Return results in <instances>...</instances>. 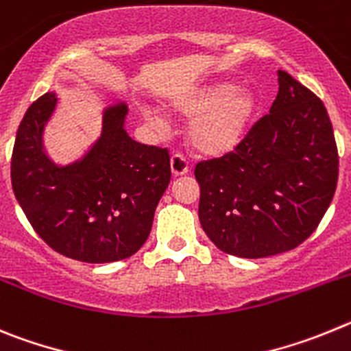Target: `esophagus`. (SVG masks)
<instances>
[{
  "mask_svg": "<svg viewBox=\"0 0 351 351\" xmlns=\"http://www.w3.org/2000/svg\"><path fill=\"white\" fill-rule=\"evenodd\" d=\"M169 164H171L173 176H183L189 173V162L182 154H173Z\"/></svg>",
  "mask_w": 351,
  "mask_h": 351,
  "instance_id": "obj_1",
  "label": "esophagus"
}]
</instances>
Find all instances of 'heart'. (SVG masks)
I'll return each mask as SVG.
<instances>
[{"label": "heart", "mask_w": 351, "mask_h": 351, "mask_svg": "<svg viewBox=\"0 0 351 351\" xmlns=\"http://www.w3.org/2000/svg\"><path fill=\"white\" fill-rule=\"evenodd\" d=\"M173 108L187 117H195L189 128V141L199 154L222 157L243 141L255 110L252 93L234 89L232 84H213L194 94L173 101ZM141 117L148 124L160 125L159 110L141 106Z\"/></svg>", "instance_id": "1"}]
</instances>
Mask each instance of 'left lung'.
<instances>
[{
	"label": "left lung",
	"instance_id": "1",
	"mask_svg": "<svg viewBox=\"0 0 351 351\" xmlns=\"http://www.w3.org/2000/svg\"><path fill=\"white\" fill-rule=\"evenodd\" d=\"M269 113L234 152L199 162V222L217 248L261 258L289 252L318 227L337 185L332 124L324 103L278 71Z\"/></svg>",
	"mask_w": 351,
	"mask_h": 351
}]
</instances>
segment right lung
Returning <instances> with one entry per match:
<instances>
[{
  "label": "right lung",
  "instance_id": "add662e5",
  "mask_svg": "<svg viewBox=\"0 0 351 351\" xmlns=\"http://www.w3.org/2000/svg\"><path fill=\"white\" fill-rule=\"evenodd\" d=\"M58 106L56 93L27 108L12 154V187L36 234L64 257L89 264L122 261L140 250L171 180L166 148L125 132L128 105L103 110V129L75 162L59 166L43 147Z\"/></svg>",
  "mask_w": 351,
  "mask_h": 351
}]
</instances>
